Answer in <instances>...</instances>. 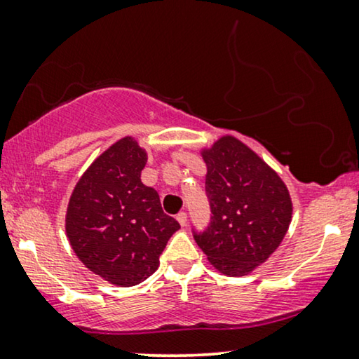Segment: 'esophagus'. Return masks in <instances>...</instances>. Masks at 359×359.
Listing matches in <instances>:
<instances>
[{
	"label": "esophagus",
	"instance_id": "1",
	"mask_svg": "<svg viewBox=\"0 0 359 359\" xmlns=\"http://www.w3.org/2000/svg\"><path fill=\"white\" fill-rule=\"evenodd\" d=\"M176 220L181 224V227H184L186 224H188V214L186 212H180L178 215H176Z\"/></svg>",
	"mask_w": 359,
	"mask_h": 359
}]
</instances>
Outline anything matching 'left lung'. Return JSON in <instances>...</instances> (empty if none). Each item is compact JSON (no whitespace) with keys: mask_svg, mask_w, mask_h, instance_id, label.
<instances>
[{"mask_svg":"<svg viewBox=\"0 0 359 359\" xmlns=\"http://www.w3.org/2000/svg\"><path fill=\"white\" fill-rule=\"evenodd\" d=\"M210 220L193 229L199 248L220 273L243 276L279 247L292 203L283 180L235 137H222L203 151Z\"/></svg>","mask_w":359,"mask_h":359,"instance_id":"left-lung-1","label":"left lung"}]
</instances>
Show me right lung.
<instances>
[{
	"instance_id": "add662e5",
	"label": "right lung",
	"mask_w": 359,
	"mask_h": 359,
	"mask_svg": "<svg viewBox=\"0 0 359 359\" xmlns=\"http://www.w3.org/2000/svg\"><path fill=\"white\" fill-rule=\"evenodd\" d=\"M147 154L130 137L95 160L73 189L67 210L72 248L93 273L117 286H135L156 271L180 229L160 196L140 181Z\"/></svg>"
}]
</instances>
